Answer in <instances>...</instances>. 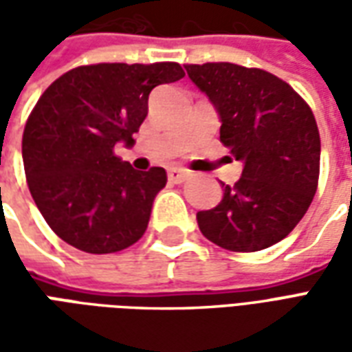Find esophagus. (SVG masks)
<instances>
[{
	"instance_id": "34e87169",
	"label": "esophagus",
	"mask_w": 352,
	"mask_h": 352,
	"mask_svg": "<svg viewBox=\"0 0 352 352\" xmlns=\"http://www.w3.org/2000/svg\"><path fill=\"white\" fill-rule=\"evenodd\" d=\"M188 177H190V171H186V169L171 168L168 171V179H169V181H171V183H175V184L184 183V181H186Z\"/></svg>"
}]
</instances>
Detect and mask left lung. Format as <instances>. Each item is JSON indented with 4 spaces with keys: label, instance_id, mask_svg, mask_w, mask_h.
Instances as JSON below:
<instances>
[{
    "label": "left lung",
    "instance_id": "1",
    "mask_svg": "<svg viewBox=\"0 0 352 352\" xmlns=\"http://www.w3.org/2000/svg\"><path fill=\"white\" fill-rule=\"evenodd\" d=\"M221 118V141L243 162L221 204L198 211L201 234L222 249L254 252L279 243L302 221L317 192L320 135L294 88L258 67L230 62L184 65Z\"/></svg>",
    "mask_w": 352,
    "mask_h": 352
}]
</instances>
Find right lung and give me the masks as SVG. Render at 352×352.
<instances>
[{"instance_id": "add662e5", "label": "right lung", "mask_w": 352, "mask_h": 352, "mask_svg": "<svg viewBox=\"0 0 352 352\" xmlns=\"http://www.w3.org/2000/svg\"><path fill=\"white\" fill-rule=\"evenodd\" d=\"M183 77L175 62L80 65L43 92L24 128L22 160L35 206L65 243L107 254L143 237L168 175L133 169L115 145L133 143L151 90Z\"/></svg>"}]
</instances>
